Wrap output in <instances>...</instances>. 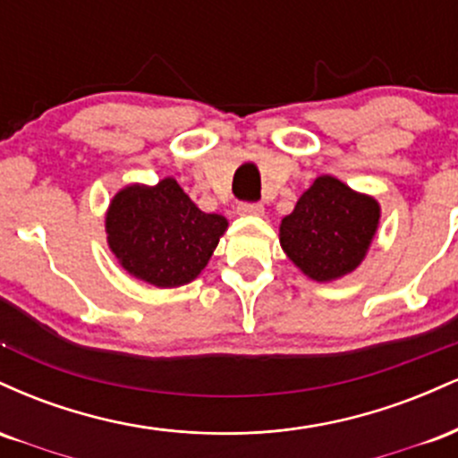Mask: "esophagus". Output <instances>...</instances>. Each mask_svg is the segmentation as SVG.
<instances>
[{"label":"esophagus","mask_w":458,"mask_h":458,"mask_svg":"<svg viewBox=\"0 0 458 458\" xmlns=\"http://www.w3.org/2000/svg\"><path fill=\"white\" fill-rule=\"evenodd\" d=\"M236 211H239V215H247V217H262V215H265V207H262V204L243 202V204H239V208H236Z\"/></svg>","instance_id":"esophagus-1"}]
</instances>
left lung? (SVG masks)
Instances as JSON below:
<instances>
[{
    "label": "left lung",
    "mask_w": 458,
    "mask_h": 458,
    "mask_svg": "<svg viewBox=\"0 0 458 458\" xmlns=\"http://www.w3.org/2000/svg\"><path fill=\"white\" fill-rule=\"evenodd\" d=\"M381 204L355 191L340 178L323 174L297 199L280 224V245L303 276L335 282L366 259L377 230Z\"/></svg>",
    "instance_id": "obj_1"
}]
</instances>
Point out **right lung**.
I'll use <instances>...</instances> for the list:
<instances>
[{
    "label": "right lung",
    "instance_id": "obj_1",
    "mask_svg": "<svg viewBox=\"0 0 458 458\" xmlns=\"http://www.w3.org/2000/svg\"><path fill=\"white\" fill-rule=\"evenodd\" d=\"M228 230V219L199 211L172 176L157 185L131 182L109 199L107 245L135 280L157 288L193 282Z\"/></svg>",
    "mask_w": 458,
    "mask_h": 458
}]
</instances>
